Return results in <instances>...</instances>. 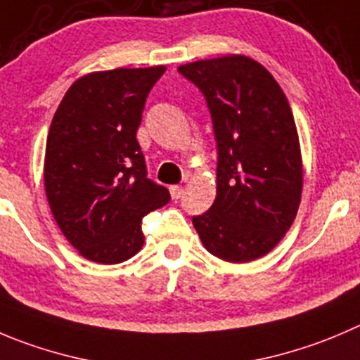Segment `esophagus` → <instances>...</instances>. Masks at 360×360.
Here are the masks:
<instances>
[{
	"label": "esophagus",
	"instance_id": "obj_1",
	"mask_svg": "<svg viewBox=\"0 0 360 360\" xmlns=\"http://www.w3.org/2000/svg\"><path fill=\"white\" fill-rule=\"evenodd\" d=\"M169 194H171V198H173V200H178V198L184 194V187L182 186H171L169 187Z\"/></svg>",
	"mask_w": 360,
	"mask_h": 360
}]
</instances>
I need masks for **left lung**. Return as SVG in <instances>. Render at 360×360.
I'll return each mask as SVG.
<instances>
[{
    "label": "left lung",
    "mask_w": 360,
    "mask_h": 360,
    "mask_svg": "<svg viewBox=\"0 0 360 360\" xmlns=\"http://www.w3.org/2000/svg\"><path fill=\"white\" fill-rule=\"evenodd\" d=\"M178 70L207 97L217 141V196L193 224L210 255L249 263L269 255L295 221L304 169L299 132L274 75L244 54Z\"/></svg>",
    "instance_id": "8db88e82"
}]
</instances>
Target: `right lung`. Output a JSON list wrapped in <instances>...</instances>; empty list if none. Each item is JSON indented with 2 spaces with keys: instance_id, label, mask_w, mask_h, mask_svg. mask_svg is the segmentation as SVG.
Returning a JSON list of instances; mask_svg holds the SVG:
<instances>
[{
  "instance_id": "add662e5",
  "label": "right lung",
  "mask_w": 360,
  "mask_h": 360,
  "mask_svg": "<svg viewBox=\"0 0 360 360\" xmlns=\"http://www.w3.org/2000/svg\"><path fill=\"white\" fill-rule=\"evenodd\" d=\"M166 65L81 75L49 127L44 187L61 233L83 258L116 265L141 251V221L169 201L146 178L136 139L148 91Z\"/></svg>"
}]
</instances>
